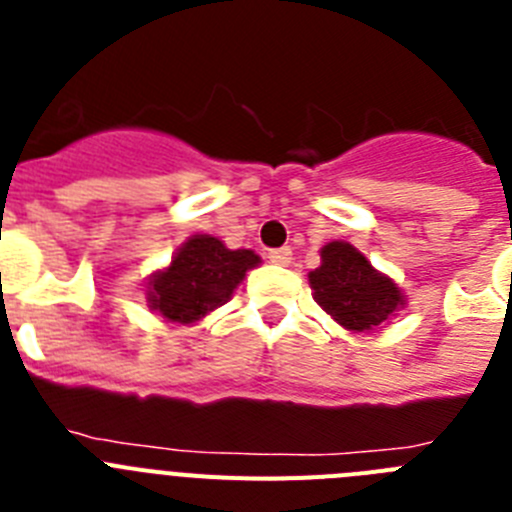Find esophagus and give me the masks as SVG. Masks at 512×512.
Returning a JSON list of instances; mask_svg holds the SVG:
<instances>
[{"label": "esophagus", "mask_w": 512, "mask_h": 512, "mask_svg": "<svg viewBox=\"0 0 512 512\" xmlns=\"http://www.w3.org/2000/svg\"><path fill=\"white\" fill-rule=\"evenodd\" d=\"M269 261L271 264H279V266H289L292 264V248H274V251H269Z\"/></svg>", "instance_id": "esophagus-1"}]
</instances>
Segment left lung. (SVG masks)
Listing matches in <instances>:
<instances>
[{"instance_id": "left-lung-1", "label": "left lung", "mask_w": 512, "mask_h": 512, "mask_svg": "<svg viewBox=\"0 0 512 512\" xmlns=\"http://www.w3.org/2000/svg\"><path fill=\"white\" fill-rule=\"evenodd\" d=\"M312 297L343 328L369 333L405 305V295L390 277L374 269L351 243L333 241L320 251V266L310 271Z\"/></svg>"}]
</instances>
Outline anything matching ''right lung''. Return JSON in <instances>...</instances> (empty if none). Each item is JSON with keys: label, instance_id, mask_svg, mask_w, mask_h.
I'll use <instances>...</instances> for the list:
<instances>
[{"label": "right lung", "instance_id": "1", "mask_svg": "<svg viewBox=\"0 0 512 512\" xmlns=\"http://www.w3.org/2000/svg\"><path fill=\"white\" fill-rule=\"evenodd\" d=\"M259 261L248 248L230 251L212 235H192L171 264L148 279V307L171 323H197L207 312L225 305L246 271L259 266Z\"/></svg>", "mask_w": 512, "mask_h": 512}]
</instances>
